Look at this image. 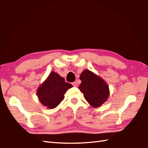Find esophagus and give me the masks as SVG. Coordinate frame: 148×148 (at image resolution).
I'll list each match as a JSON object with an SVG mask.
<instances>
[{
  "label": "esophagus",
  "instance_id": "34e87169",
  "mask_svg": "<svg viewBox=\"0 0 148 148\" xmlns=\"http://www.w3.org/2000/svg\"><path fill=\"white\" fill-rule=\"evenodd\" d=\"M72 85H73L75 87H77V84L76 82H73V83H72Z\"/></svg>",
  "mask_w": 148,
  "mask_h": 148
}]
</instances>
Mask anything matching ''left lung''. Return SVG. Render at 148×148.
Here are the masks:
<instances>
[{
	"mask_svg": "<svg viewBox=\"0 0 148 148\" xmlns=\"http://www.w3.org/2000/svg\"><path fill=\"white\" fill-rule=\"evenodd\" d=\"M81 83L79 89L84 99L93 108H99L104 103L109 95L108 84L100 76L89 70H84L80 75Z\"/></svg>",
	"mask_w": 148,
	"mask_h": 148,
	"instance_id": "1",
	"label": "left lung"
}]
</instances>
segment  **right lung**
<instances>
[{
	"label": "right lung",
	"mask_w": 148,
	"mask_h": 148,
	"mask_svg": "<svg viewBox=\"0 0 148 148\" xmlns=\"http://www.w3.org/2000/svg\"><path fill=\"white\" fill-rule=\"evenodd\" d=\"M72 87V84L66 83L64 77L51 72L37 89V97L43 106L49 109H54L64 100L66 91Z\"/></svg>",
	"instance_id": "1"
}]
</instances>
